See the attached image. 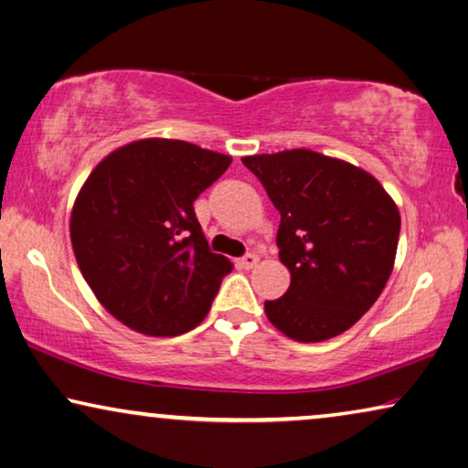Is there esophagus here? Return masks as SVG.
Instances as JSON below:
<instances>
[{
    "mask_svg": "<svg viewBox=\"0 0 468 468\" xmlns=\"http://www.w3.org/2000/svg\"><path fill=\"white\" fill-rule=\"evenodd\" d=\"M257 261H260V257H257L255 253H247L239 263H240V266L245 268V270H250V268L257 266Z\"/></svg>",
    "mask_w": 468,
    "mask_h": 468,
    "instance_id": "esophagus-1",
    "label": "esophagus"
}]
</instances>
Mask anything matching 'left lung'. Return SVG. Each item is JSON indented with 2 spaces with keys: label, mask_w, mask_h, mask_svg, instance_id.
Segmentation results:
<instances>
[{
  "label": "left lung",
  "mask_w": 468,
  "mask_h": 468,
  "mask_svg": "<svg viewBox=\"0 0 468 468\" xmlns=\"http://www.w3.org/2000/svg\"><path fill=\"white\" fill-rule=\"evenodd\" d=\"M281 213L279 257L291 284L266 302L295 342L344 334L374 306L395 266L401 215L374 175L313 150L242 158Z\"/></svg>",
  "instance_id": "8db88e82"
}]
</instances>
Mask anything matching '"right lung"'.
I'll return each instance as SVG.
<instances>
[{
	"label": "right lung",
	"mask_w": 468,
	"mask_h": 468,
	"mask_svg": "<svg viewBox=\"0 0 468 468\" xmlns=\"http://www.w3.org/2000/svg\"><path fill=\"white\" fill-rule=\"evenodd\" d=\"M232 158L177 139H139L107 154L73 202L69 236L101 306L144 335L202 323L232 270L211 253L194 200Z\"/></svg>",
	"instance_id": "right-lung-1"
}]
</instances>
